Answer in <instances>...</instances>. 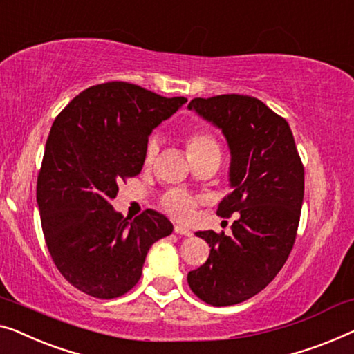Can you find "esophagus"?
Here are the masks:
<instances>
[{"instance_id":"34e87169","label":"esophagus","mask_w":354,"mask_h":354,"mask_svg":"<svg viewBox=\"0 0 354 354\" xmlns=\"http://www.w3.org/2000/svg\"><path fill=\"white\" fill-rule=\"evenodd\" d=\"M174 232L177 234H183V236H192L193 234L187 227H182V225H176V227H174Z\"/></svg>"}]
</instances>
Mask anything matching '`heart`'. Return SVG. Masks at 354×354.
Instances as JSON below:
<instances>
[{
  "instance_id": "heart-1",
  "label": "heart",
  "mask_w": 354,
  "mask_h": 354,
  "mask_svg": "<svg viewBox=\"0 0 354 354\" xmlns=\"http://www.w3.org/2000/svg\"><path fill=\"white\" fill-rule=\"evenodd\" d=\"M187 150L189 160L204 155L209 151H220L218 143L211 132L206 129H193L187 134ZM158 153V140L156 137H151L145 150V166H150L155 161ZM161 206L167 214H171L177 220H187L192 215L196 201L192 194H188L182 189H169L162 194Z\"/></svg>"
}]
</instances>
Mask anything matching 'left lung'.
<instances>
[{
  "label": "left lung",
  "mask_w": 354,
  "mask_h": 354,
  "mask_svg": "<svg viewBox=\"0 0 354 354\" xmlns=\"http://www.w3.org/2000/svg\"><path fill=\"white\" fill-rule=\"evenodd\" d=\"M188 109L222 129L228 142L232 193L217 215L238 214L232 236L196 233L211 254L189 271L188 286L209 305H236L265 289L289 257L304 203V165L288 121L255 97H196Z\"/></svg>",
  "instance_id": "obj_1"
}]
</instances>
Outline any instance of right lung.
Returning <instances> with one entry per match:
<instances>
[{
	"instance_id": "right-lung-1",
	"label": "right lung",
	"mask_w": 354,
	"mask_h": 354,
	"mask_svg": "<svg viewBox=\"0 0 354 354\" xmlns=\"http://www.w3.org/2000/svg\"><path fill=\"white\" fill-rule=\"evenodd\" d=\"M185 102L111 81L84 89L55 118L37 203L50 257L84 294L124 295L139 283L151 244L172 233L162 214L147 209L127 222L110 201L118 183L140 174L151 131Z\"/></svg>"
}]
</instances>
